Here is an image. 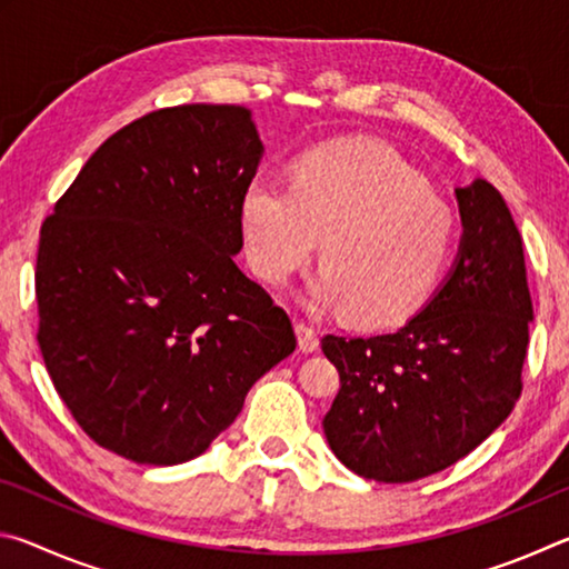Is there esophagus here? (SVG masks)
Here are the masks:
<instances>
[{
  "label": "esophagus",
  "instance_id": "obj_1",
  "mask_svg": "<svg viewBox=\"0 0 569 569\" xmlns=\"http://www.w3.org/2000/svg\"><path fill=\"white\" fill-rule=\"evenodd\" d=\"M296 336L303 353H313L319 349V331H316L313 326H308L306 321H296Z\"/></svg>",
  "mask_w": 569,
  "mask_h": 569
}]
</instances>
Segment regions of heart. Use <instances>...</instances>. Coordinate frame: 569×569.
Instances as JSON below:
<instances>
[{
	"instance_id": "heart-1",
	"label": "heart",
	"mask_w": 569,
	"mask_h": 569,
	"mask_svg": "<svg viewBox=\"0 0 569 569\" xmlns=\"http://www.w3.org/2000/svg\"><path fill=\"white\" fill-rule=\"evenodd\" d=\"M248 263L286 286L321 246L311 298L387 329L427 303L455 246V216L399 152L377 140H333L296 162L293 186L256 178L240 203Z\"/></svg>"
}]
</instances>
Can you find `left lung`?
<instances>
[{
	"label": "left lung",
	"instance_id": "obj_1",
	"mask_svg": "<svg viewBox=\"0 0 569 569\" xmlns=\"http://www.w3.org/2000/svg\"><path fill=\"white\" fill-rule=\"evenodd\" d=\"M455 271L393 333L323 336L341 389L326 439L359 477L417 481L477 449L522 393L532 321L522 238L487 180L457 188Z\"/></svg>",
	"mask_w": 569,
	"mask_h": 569
}]
</instances>
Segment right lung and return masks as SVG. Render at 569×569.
<instances>
[{"label": "right lung", "mask_w": 569, "mask_h": 569, "mask_svg": "<svg viewBox=\"0 0 569 569\" xmlns=\"http://www.w3.org/2000/svg\"><path fill=\"white\" fill-rule=\"evenodd\" d=\"M263 146L240 104L142 114L84 162L37 250V341L94 445L138 465L203 455L293 323L236 263Z\"/></svg>", "instance_id": "right-lung-1"}]
</instances>
